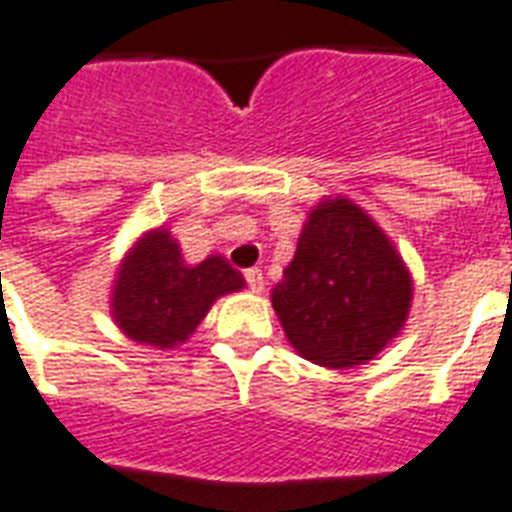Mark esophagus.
Masks as SVG:
<instances>
[{
  "label": "esophagus",
  "mask_w": 512,
  "mask_h": 512,
  "mask_svg": "<svg viewBox=\"0 0 512 512\" xmlns=\"http://www.w3.org/2000/svg\"><path fill=\"white\" fill-rule=\"evenodd\" d=\"M244 279H247V287L252 292H263L265 290V276L260 268H247L244 271Z\"/></svg>",
  "instance_id": "1"
}]
</instances>
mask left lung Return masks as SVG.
<instances>
[{"mask_svg":"<svg viewBox=\"0 0 512 512\" xmlns=\"http://www.w3.org/2000/svg\"><path fill=\"white\" fill-rule=\"evenodd\" d=\"M411 298V273L395 244L343 195L311 209L271 292L292 349L325 368L373 360L403 330Z\"/></svg>","mask_w":512,"mask_h":512,"instance_id":"8db88e82","label":"left lung"}]
</instances>
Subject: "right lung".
<instances>
[{
    "instance_id": "add662e5",
    "label": "right lung",
    "mask_w": 512,
    "mask_h": 512,
    "mask_svg": "<svg viewBox=\"0 0 512 512\" xmlns=\"http://www.w3.org/2000/svg\"><path fill=\"white\" fill-rule=\"evenodd\" d=\"M244 276L220 255L187 265L166 228H155L123 257L112 287V317L136 343L174 349L185 343L217 298L239 292Z\"/></svg>"
}]
</instances>
